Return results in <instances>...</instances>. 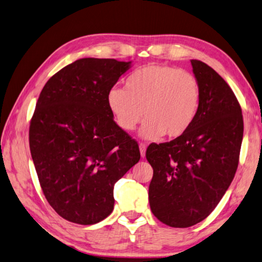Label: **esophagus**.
I'll return each mask as SVG.
<instances>
[{
  "instance_id": "34e87169",
  "label": "esophagus",
  "mask_w": 262,
  "mask_h": 262,
  "mask_svg": "<svg viewBox=\"0 0 262 262\" xmlns=\"http://www.w3.org/2000/svg\"><path fill=\"white\" fill-rule=\"evenodd\" d=\"M139 147H140L141 156H142V157H144V156H145V151H146V145H145V144H143V143H140Z\"/></svg>"
}]
</instances>
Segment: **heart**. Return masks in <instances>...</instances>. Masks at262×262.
Instances as JSON below:
<instances>
[{
	"label": "heart",
	"instance_id": "heart-1",
	"mask_svg": "<svg viewBox=\"0 0 262 262\" xmlns=\"http://www.w3.org/2000/svg\"><path fill=\"white\" fill-rule=\"evenodd\" d=\"M202 103V87L191 72L166 65L152 64L136 71L127 80V89L112 88L107 104L122 130H140L144 140L165 135H183L196 119Z\"/></svg>",
	"mask_w": 262,
	"mask_h": 262
}]
</instances>
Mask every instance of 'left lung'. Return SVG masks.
I'll use <instances>...</instances> for the list:
<instances>
[{"instance_id": "8db88e82", "label": "left lung", "mask_w": 262, "mask_h": 262, "mask_svg": "<svg viewBox=\"0 0 262 262\" xmlns=\"http://www.w3.org/2000/svg\"><path fill=\"white\" fill-rule=\"evenodd\" d=\"M202 103L189 129L177 139L151 144L145 157L154 168L150 208L165 225L187 228L206 219L229 188L238 166L244 123L234 92L215 71L191 59Z\"/></svg>"}]
</instances>
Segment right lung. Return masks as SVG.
Returning <instances> with one entry per match:
<instances>
[{"label":"right lung","instance_id":"obj_1","mask_svg":"<svg viewBox=\"0 0 262 262\" xmlns=\"http://www.w3.org/2000/svg\"><path fill=\"white\" fill-rule=\"evenodd\" d=\"M132 61L81 58L48 80L30 126V149L42 191L65 220L94 225L110 215L113 188L141 158L107 94Z\"/></svg>","mask_w":262,"mask_h":262}]
</instances>
